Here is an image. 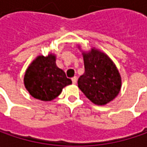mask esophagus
I'll use <instances>...</instances> for the list:
<instances>
[{
    "label": "esophagus",
    "instance_id": "34e87169",
    "mask_svg": "<svg viewBox=\"0 0 147 147\" xmlns=\"http://www.w3.org/2000/svg\"><path fill=\"white\" fill-rule=\"evenodd\" d=\"M77 80H78V78H77V77H74V78H72V82H73V83H76L77 82Z\"/></svg>",
    "mask_w": 147,
    "mask_h": 147
}]
</instances>
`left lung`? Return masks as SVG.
I'll use <instances>...</instances> for the list:
<instances>
[{
	"instance_id": "left-lung-1",
	"label": "left lung",
	"mask_w": 147,
	"mask_h": 147,
	"mask_svg": "<svg viewBox=\"0 0 147 147\" xmlns=\"http://www.w3.org/2000/svg\"><path fill=\"white\" fill-rule=\"evenodd\" d=\"M83 59L85 73L78 80V88L94 104H107L120 91L119 71L105 54L94 48L83 53Z\"/></svg>"
}]
</instances>
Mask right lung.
<instances>
[{
    "mask_svg": "<svg viewBox=\"0 0 147 147\" xmlns=\"http://www.w3.org/2000/svg\"><path fill=\"white\" fill-rule=\"evenodd\" d=\"M72 83L65 73L55 65V56H38L28 68L24 85L34 98L49 101L57 97L63 88Z\"/></svg>",
    "mask_w": 147,
    "mask_h": 147,
    "instance_id": "right-lung-1",
    "label": "right lung"
}]
</instances>
